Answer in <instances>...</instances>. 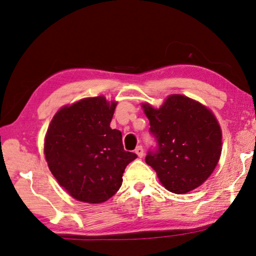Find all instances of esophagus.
I'll return each instance as SVG.
<instances>
[{"label":"esophagus","instance_id":"esophagus-1","mask_svg":"<svg viewBox=\"0 0 256 256\" xmlns=\"http://www.w3.org/2000/svg\"><path fill=\"white\" fill-rule=\"evenodd\" d=\"M136 153L138 154V158H142L144 156V150L143 148L141 146H138L136 148Z\"/></svg>","mask_w":256,"mask_h":256}]
</instances>
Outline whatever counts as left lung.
<instances>
[{
	"label": "left lung",
	"mask_w": 256,
	"mask_h": 256,
	"mask_svg": "<svg viewBox=\"0 0 256 256\" xmlns=\"http://www.w3.org/2000/svg\"><path fill=\"white\" fill-rule=\"evenodd\" d=\"M156 148L146 162L166 189L186 194L205 182L222 153V131L215 115L184 95H170L160 108L142 104Z\"/></svg>",
	"instance_id": "8db88e82"
}]
</instances>
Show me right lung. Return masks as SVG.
Listing matches in <instances>:
<instances>
[{
  "mask_svg": "<svg viewBox=\"0 0 256 256\" xmlns=\"http://www.w3.org/2000/svg\"><path fill=\"white\" fill-rule=\"evenodd\" d=\"M115 108L104 96L84 98L60 108L46 134L51 174L80 202L108 200L122 186L126 166L138 156L124 150L122 133L110 126Z\"/></svg>",
  "mask_w": 256,
  "mask_h": 256,
  "instance_id": "1",
  "label": "right lung"
}]
</instances>
